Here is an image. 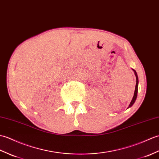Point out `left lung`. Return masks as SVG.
Masks as SVG:
<instances>
[{
	"mask_svg": "<svg viewBox=\"0 0 159 159\" xmlns=\"http://www.w3.org/2000/svg\"><path fill=\"white\" fill-rule=\"evenodd\" d=\"M133 70L134 71L135 75V76H136V85H135V89L134 95V97H133L132 100H131V103H130L129 106L128 108H130V107H131V106H133V104H134V103H135V100H136V98H137L138 91V83H139V81H138V75H137V72H136V71L135 70L133 69Z\"/></svg>",
	"mask_w": 159,
	"mask_h": 159,
	"instance_id": "1",
	"label": "left lung"
}]
</instances>
